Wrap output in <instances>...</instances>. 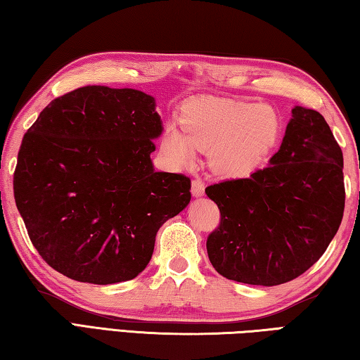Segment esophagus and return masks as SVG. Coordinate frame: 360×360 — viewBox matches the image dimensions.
<instances>
[{
  "label": "esophagus",
  "instance_id": "esophagus-1",
  "mask_svg": "<svg viewBox=\"0 0 360 360\" xmlns=\"http://www.w3.org/2000/svg\"><path fill=\"white\" fill-rule=\"evenodd\" d=\"M191 193H193L194 198H200V195H203V193H205V185H203V181L200 179L193 180Z\"/></svg>",
  "mask_w": 360,
  "mask_h": 360
}]
</instances>
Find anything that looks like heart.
I'll list each match as a JSON object with an SVG mask.
<instances>
[{
  "label": "heart",
  "instance_id": "heart-1",
  "mask_svg": "<svg viewBox=\"0 0 360 360\" xmlns=\"http://www.w3.org/2000/svg\"><path fill=\"white\" fill-rule=\"evenodd\" d=\"M181 130L167 128L162 152L180 166L194 160V148L208 152L210 166L227 177L259 169L281 136V117L266 103L218 97L193 101L181 114Z\"/></svg>",
  "mask_w": 360,
  "mask_h": 360
}]
</instances>
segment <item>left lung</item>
I'll list each match as a JSON object with an SVG mask.
<instances>
[{"label":"left lung","instance_id":"1","mask_svg":"<svg viewBox=\"0 0 360 360\" xmlns=\"http://www.w3.org/2000/svg\"><path fill=\"white\" fill-rule=\"evenodd\" d=\"M281 148L249 179L205 193L221 212L208 235L213 268L230 281L273 287L316 263L345 210L343 153L320 112L295 106Z\"/></svg>","mask_w":360,"mask_h":360}]
</instances>
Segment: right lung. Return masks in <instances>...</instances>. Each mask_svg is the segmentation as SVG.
<instances>
[{
	"label": "right lung",
	"instance_id": "right-lung-1",
	"mask_svg": "<svg viewBox=\"0 0 360 360\" xmlns=\"http://www.w3.org/2000/svg\"><path fill=\"white\" fill-rule=\"evenodd\" d=\"M155 98L84 86L44 108L23 136L13 195L42 259L73 281H131L155 236L191 200V180L157 172Z\"/></svg>",
	"mask_w": 360,
	"mask_h": 360
}]
</instances>
